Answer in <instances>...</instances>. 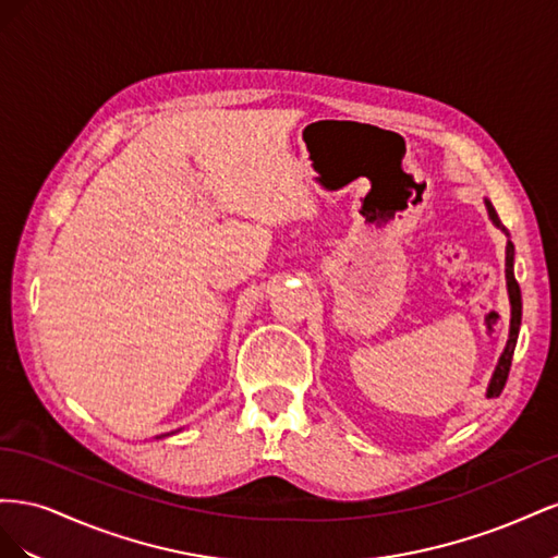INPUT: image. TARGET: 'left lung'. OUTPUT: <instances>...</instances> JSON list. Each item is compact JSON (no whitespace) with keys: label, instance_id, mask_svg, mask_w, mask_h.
I'll use <instances>...</instances> for the list:
<instances>
[{"label":"left lung","instance_id":"8db88e82","mask_svg":"<svg viewBox=\"0 0 558 558\" xmlns=\"http://www.w3.org/2000/svg\"><path fill=\"white\" fill-rule=\"evenodd\" d=\"M486 202V209H488V218L508 234V230L502 228L500 218L494 209V205L488 199ZM505 279H508V295H510V340L508 344H505V351L502 356L496 365V373L492 377V381H488V388H486V398H498L502 393L505 388V381H508V375H510V365H512V356H514V347H517V337H519V326H521V289L519 283L514 279V244L508 240V246H505Z\"/></svg>","mask_w":558,"mask_h":558}]
</instances>
